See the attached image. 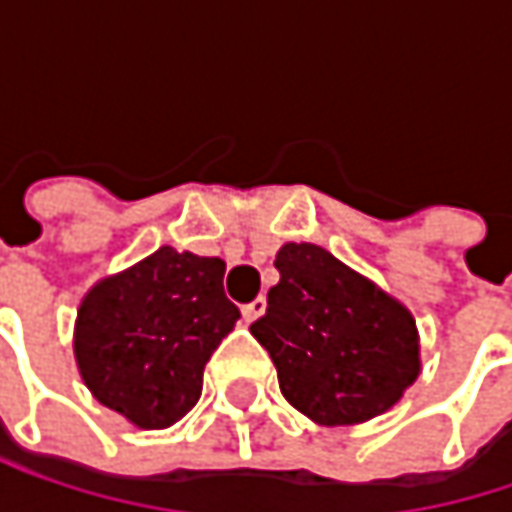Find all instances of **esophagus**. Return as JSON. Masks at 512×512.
<instances>
[{"label": "esophagus", "mask_w": 512, "mask_h": 512, "mask_svg": "<svg viewBox=\"0 0 512 512\" xmlns=\"http://www.w3.org/2000/svg\"><path fill=\"white\" fill-rule=\"evenodd\" d=\"M263 311H266V299H263V296H257L255 302L243 305V320H246V323H255V320L260 317V314H263Z\"/></svg>", "instance_id": "34e87169"}]
</instances>
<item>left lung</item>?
<instances>
[{"instance_id":"8db88e82","label":"left lung","mask_w":512,"mask_h":512,"mask_svg":"<svg viewBox=\"0 0 512 512\" xmlns=\"http://www.w3.org/2000/svg\"><path fill=\"white\" fill-rule=\"evenodd\" d=\"M275 269L281 278L252 335L287 403L323 427L388 412L421 373L409 308L314 243H284Z\"/></svg>"}]
</instances>
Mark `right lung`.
Masks as SVG:
<instances>
[{
	"label": "right lung",
	"instance_id": "1",
	"mask_svg": "<svg viewBox=\"0 0 512 512\" xmlns=\"http://www.w3.org/2000/svg\"><path fill=\"white\" fill-rule=\"evenodd\" d=\"M225 260L171 246L97 281L76 314L73 356L88 391L142 430H165L201 397L204 364L240 320Z\"/></svg>",
	"mask_w": 512,
	"mask_h": 512
}]
</instances>
